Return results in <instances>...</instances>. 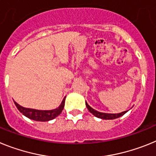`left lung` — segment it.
<instances>
[{
  "instance_id": "left-lung-1",
  "label": "left lung",
  "mask_w": 156,
  "mask_h": 156,
  "mask_svg": "<svg viewBox=\"0 0 156 156\" xmlns=\"http://www.w3.org/2000/svg\"><path fill=\"white\" fill-rule=\"evenodd\" d=\"M86 105L87 107L88 110L89 111L90 113H92L93 115H95L96 117L97 118H100V119H117V118L121 117L124 114H126L127 112V111L126 112H123L122 113H119V114H108V113H102V112H99L97 111L94 110L93 108H92L91 107L89 106V104L86 102Z\"/></svg>"
}]
</instances>
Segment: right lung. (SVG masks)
<instances>
[{
    "label": "right lung",
    "mask_w": 156,
    "mask_h": 156,
    "mask_svg": "<svg viewBox=\"0 0 156 156\" xmlns=\"http://www.w3.org/2000/svg\"><path fill=\"white\" fill-rule=\"evenodd\" d=\"M65 98L64 97L62 101L61 104L59 108L54 110L50 111H39L35 110V109H30V108H26L20 106V104H18L16 102H15L16 108H18V110L21 112L23 115L26 117L29 118L30 119H33L34 121H39V122H47L49 120L55 119L56 116H58L59 114L61 113L63 111V108H64L65 104Z\"/></svg>",
    "instance_id": "right-lung-1"
}]
</instances>
